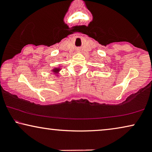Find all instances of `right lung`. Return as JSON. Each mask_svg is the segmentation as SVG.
Here are the masks:
<instances>
[{
    "mask_svg": "<svg viewBox=\"0 0 152 152\" xmlns=\"http://www.w3.org/2000/svg\"><path fill=\"white\" fill-rule=\"evenodd\" d=\"M58 71H59V68H55V70H53V72H57Z\"/></svg>",
    "mask_w": 152,
    "mask_h": 152,
    "instance_id": "right-lung-1",
    "label": "right lung"
}]
</instances>
